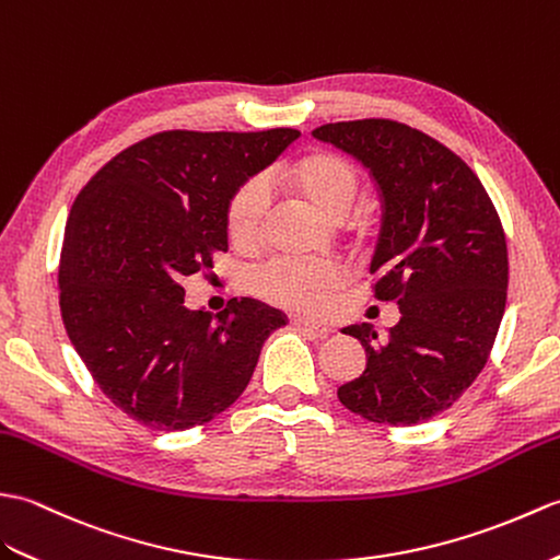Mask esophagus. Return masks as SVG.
<instances>
[{
    "mask_svg": "<svg viewBox=\"0 0 560 560\" xmlns=\"http://www.w3.org/2000/svg\"><path fill=\"white\" fill-rule=\"evenodd\" d=\"M290 326H294V328H312L318 335H330L332 332V328L326 326V323H316V320H308V318H302V316H290Z\"/></svg>",
    "mask_w": 560,
    "mask_h": 560,
    "instance_id": "obj_1",
    "label": "esophagus"
}]
</instances>
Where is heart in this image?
Instances as JSON below:
<instances>
[{
  "label": "heart",
  "mask_w": 560,
  "mask_h": 560,
  "mask_svg": "<svg viewBox=\"0 0 560 560\" xmlns=\"http://www.w3.org/2000/svg\"><path fill=\"white\" fill-rule=\"evenodd\" d=\"M278 182L290 194L300 196L323 218L338 220L350 210L359 177L354 167L340 155L328 151L304 153L278 170ZM268 198L260 184L248 182L240 186L228 206V234L240 248L254 246L264 232ZM359 228V222H352ZM345 272L332 260L272 258L246 276V290L260 300L294 308V312L318 314L326 308L330 294L340 290Z\"/></svg>",
  "instance_id": "heart-1"
}]
</instances>
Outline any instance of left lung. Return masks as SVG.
<instances>
[{
    "label": "left lung",
    "instance_id": "left-lung-1",
    "mask_svg": "<svg viewBox=\"0 0 560 560\" xmlns=\"http://www.w3.org/2000/svg\"><path fill=\"white\" fill-rule=\"evenodd\" d=\"M318 141L362 163L383 196L371 258L374 296L400 320L342 328L364 345L362 376L340 402L376 424L412 427L448 409L481 374L505 312L508 246L479 177L424 131L393 119L323 124Z\"/></svg>",
    "mask_w": 560,
    "mask_h": 560
}]
</instances>
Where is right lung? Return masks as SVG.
<instances>
[{
  "mask_svg": "<svg viewBox=\"0 0 560 560\" xmlns=\"http://www.w3.org/2000/svg\"><path fill=\"white\" fill-rule=\"evenodd\" d=\"M300 131H160L83 186L65 230L59 308L71 345L124 415L184 431L237 400L288 316L230 300L184 306L182 282L228 252V206Z\"/></svg>",
  "mask_w": 560,
  "mask_h": 560,
  "instance_id": "right-lung-1",
  "label": "right lung"
}]
</instances>
